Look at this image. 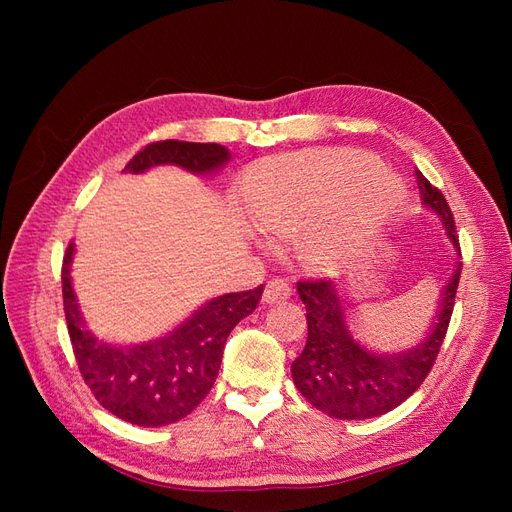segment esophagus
Returning <instances> with one entry per match:
<instances>
[{"mask_svg": "<svg viewBox=\"0 0 512 512\" xmlns=\"http://www.w3.org/2000/svg\"><path fill=\"white\" fill-rule=\"evenodd\" d=\"M292 294V286L286 280H271L265 286V294H262V301L273 305V303H282L286 299H290Z\"/></svg>", "mask_w": 512, "mask_h": 512, "instance_id": "1", "label": "esophagus"}]
</instances>
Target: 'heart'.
Masks as SVG:
<instances>
[{
	"instance_id": "b5f03b06",
	"label": "heart",
	"mask_w": 512,
	"mask_h": 512,
	"mask_svg": "<svg viewBox=\"0 0 512 512\" xmlns=\"http://www.w3.org/2000/svg\"><path fill=\"white\" fill-rule=\"evenodd\" d=\"M371 174L359 189L353 181ZM254 222L296 235L294 250L309 269L327 271L361 256L404 200L391 166L354 149H307L262 160L245 183Z\"/></svg>"
}]
</instances>
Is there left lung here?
Returning <instances> with one entry per match:
<instances>
[{"instance_id": "obj_1", "label": "left lung", "mask_w": 512, "mask_h": 512, "mask_svg": "<svg viewBox=\"0 0 512 512\" xmlns=\"http://www.w3.org/2000/svg\"><path fill=\"white\" fill-rule=\"evenodd\" d=\"M421 203L436 215L461 258L453 211L444 194L416 170ZM459 260L442 290L436 322L410 346L386 348L363 327L356 307L337 280H301L297 292L307 309V342L292 363L299 393L320 412L363 421L391 412L425 382L438 359L455 307L461 275Z\"/></svg>"}]
</instances>
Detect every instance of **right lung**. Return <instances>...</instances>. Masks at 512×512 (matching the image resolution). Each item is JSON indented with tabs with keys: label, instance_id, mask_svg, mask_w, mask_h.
<instances>
[{
	"label": "right lung",
	"instance_id": "right-lung-1",
	"mask_svg": "<svg viewBox=\"0 0 512 512\" xmlns=\"http://www.w3.org/2000/svg\"><path fill=\"white\" fill-rule=\"evenodd\" d=\"M230 160L218 143L160 141L141 149L126 164V173H145L158 164H177L190 173L207 175ZM70 243L61 265V290L72 350L85 384L98 404L138 427H162L188 416L207 397L218 378L230 331L250 316L262 284L254 290L228 292L207 301L175 331L156 342L117 346L87 329L72 290Z\"/></svg>",
	"mask_w": 512,
	"mask_h": 512
}]
</instances>
